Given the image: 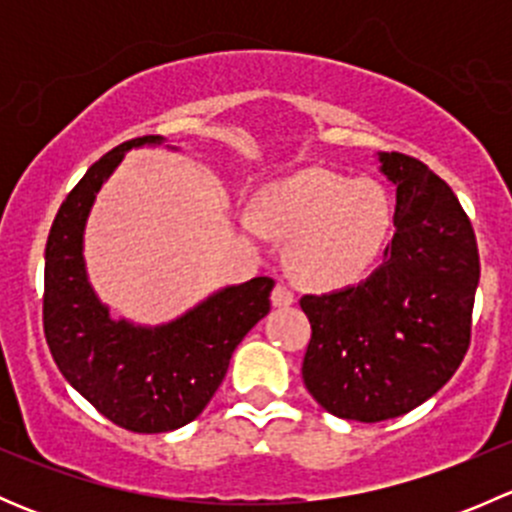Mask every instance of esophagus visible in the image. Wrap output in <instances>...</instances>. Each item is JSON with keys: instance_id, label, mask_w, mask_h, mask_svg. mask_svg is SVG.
<instances>
[{"instance_id": "34e87169", "label": "esophagus", "mask_w": 512, "mask_h": 512, "mask_svg": "<svg viewBox=\"0 0 512 512\" xmlns=\"http://www.w3.org/2000/svg\"><path fill=\"white\" fill-rule=\"evenodd\" d=\"M272 304L275 307H289V304H294V294L289 292V289L285 285H277L275 289H272Z\"/></svg>"}]
</instances>
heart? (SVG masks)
Returning a JSON list of instances; mask_svg holds the SVG:
<instances>
[{"label": "heart", "mask_w": 512, "mask_h": 512, "mask_svg": "<svg viewBox=\"0 0 512 512\" xmlns=\"http://www.w3.org/2000/svg\"><path fill=\"white\" fill-rule=\"evenodd\" d=\"M240 227L252 240L265 232L287 240L285 265L304 287L339 289L359 282L384 250L391 205L374 180L307 168L270 185L257 210H242Z\"/></svg>", "instance_id": "1"}]
</instances>
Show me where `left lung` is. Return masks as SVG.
Listing matches in <instances>:
<instances>
[{"instance_id": "8db88e82", "label": "left lung", "mask_w": 512, "mask_h": 512, "mask_svg": "<svg viewBox=\"0 0 512 512\" xmlns=\"http://www.w3.org/2000/svg\"><path fill=\"white\" fill-rule=\"evenodd\" d=\"M376 160L396 188L386 262L356 287L299 299L312 324L304 386L324 411L361 423L409 414L456 374L480 280L471 220L446 180L401 153Z\"/></svg>"}]
</instances>
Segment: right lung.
Wrapping results in <instances>:
<instances>
[{
	"instance_id": "obj_1",
	"label": "right lung",
	"mask_w": 512,
	"mask_h": 512,
	"mask_svg": "<svg viewBox=\"0 0 512 512\" xmlns=\"http://www.w3.org/2000/svg\"><path fill=\"white\" fill-rule=\"evenodd\" d=\"M165 143L133 138L96 160L61 203L44 252V334L56 366L108 421L136 433L175 431L203 414L275 287L270 277L220 287L163 324L113 317L86 270V223L123 156Z\"/></svg>"
}]
</instances>
